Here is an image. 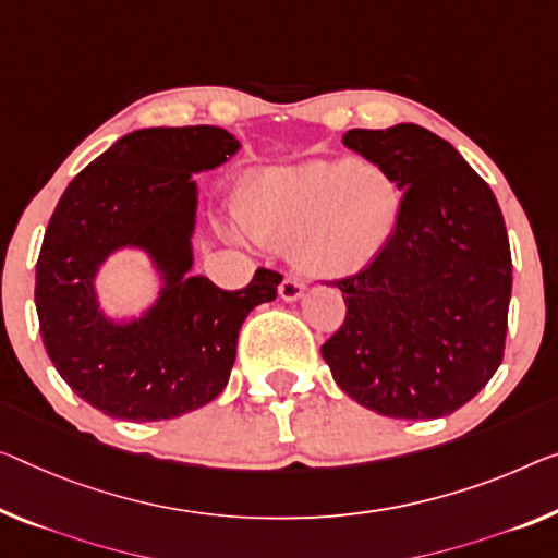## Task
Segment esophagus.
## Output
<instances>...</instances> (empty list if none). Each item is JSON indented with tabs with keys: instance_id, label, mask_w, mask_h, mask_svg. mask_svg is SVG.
<instances>
[{
	"instance_id": "1",
	"label": "esophagus",
	"mask_w": 558,
	"mask_h": 558,
	"mask_svg": "<svg viewBox=\"0 0 558 558\" xmlns=\"http://www.w3.org/2000/svg\"><path fill=\"white\" fill-rule=\"evenodd\" d=\"M306 284L299 277H287L284 281L279 284V294L284 302H296V299H302Z\"/></svg>"
}]
</instances>
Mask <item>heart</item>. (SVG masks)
<instances>
[{
	"instance_id": "b5f03b06",
	"label": "heart",
	"mask_w": 558,
	"mask_h": 558,
	"mask_svg": "<svg viewBox=\"0 0 558 558\" xmlns=\"http://www.w3.org/2000/svg\"><path fill=\"white\" fill-rule=\"evenodd\" d=\"M404 211V192L384 167L356 159L271 167L239 199V225L254 242L294 246L316 277H347L379 256Z\"/></svg>"
}]
</instances>
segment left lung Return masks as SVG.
Segmentation results:
<instances>
[{
    "label": "left lung",
    "instance_id": "1",
    "mask_svg": "<svg viewBox=\"0 0 558 558\" xmlns=\"http://www.w3.org/2000/svg\"><path fill=\"white\" fill-rule=\"evenodd\" d=\"M341 142L397 177L404 211L387 250L333 281L347 316L322 356L341 391L376 414L447 416L504 359L511 250L499 202L447 140L418 124L349 130Z\"/></svg>",
    "mask_w": 558,
    "mask_h": 558
}]
</instances>
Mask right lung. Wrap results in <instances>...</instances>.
Returning <instances> with one entry per match:
<instances>
[{"instance_id": "right-lung-1", "label": "right lung", "mask_w": 558, "mask_h": 558, "mask_svg": "<svg viewBox=\"0 0 558 558\" xmlns=\"http://www.w3.org/2000/svg\"><path fill=\"white\" fill-rule=\"evenodd\" d=\"M239 147L221 126L136 130L84 167L51 214L34 284L41 341L59 376L101 414L161 422L209 404L227 387L244 319L277 299V271L259 269L239 291L192 274V174ZM119 248L147 253L162 281L132 320H111L96 296L100 264Z\"/></svg>"}]
</instances>
